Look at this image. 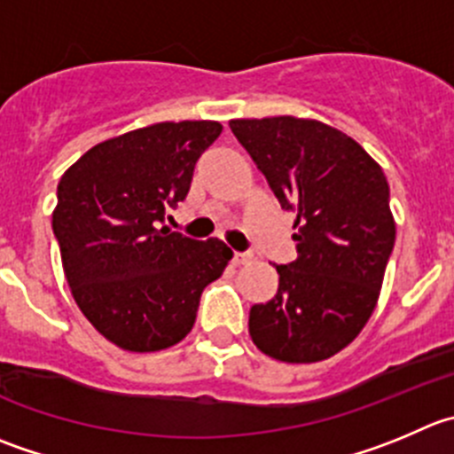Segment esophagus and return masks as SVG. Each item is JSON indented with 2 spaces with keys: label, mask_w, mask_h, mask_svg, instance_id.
Segmentation results:
<instances>
[{
  "label": "esophagus",
  "mask_w": 454,
  "mask_h": 454,
  "mask_svg": "<svg viewBox=\"0 0 454 454\" xmlns=\"http://www.w3.org/2000/svg\"><path fill=\"white\" fill-rule=\"evenodd\" d=\"M234 265H247L249 261H252V254H243V252H234Z\"/></svg>",
  "instance_id": "obj_1"
}]
</instances>
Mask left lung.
<instances>
[{
  "instance_id": "left-lung-1",
  "label": "left lung",
  "mask_w": 454,
  "mask_h": 454,
  "mask_svg": "<svg viewBox=\"0 0 454 454\" xmlns=\"http://www.w3.org/2000/svg\"><path fill=\"white\" fill-rule=\"evenodd\" d=\"M283 209L296 211L294 262L278 292L249 309V336L285 364H317L348 348L377 308L396 224L390 187L368 151L318 120H231Z\"/></svg>"
}]
</instances>
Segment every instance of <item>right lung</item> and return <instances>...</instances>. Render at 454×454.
<instances>
[{
	"mask_svg": "<svg viewBox=\"0 0 454 454\" xmlns=\"http://www.w3.org/2000/svg\"><path fill=\"white\" fill-rule=\"evenodd\" d=\"M223 131L214 120L158 122L100 142L64 171L53 234L90 325L127 352H160L196 323L202 289L231 261L223 240L160 227Z\"/></svg>",
	"mask_w": 454,
	"mask_h": 454,
	"instance_id": "right-lung-1",
	"label": "right lung"
}]
</instances>
